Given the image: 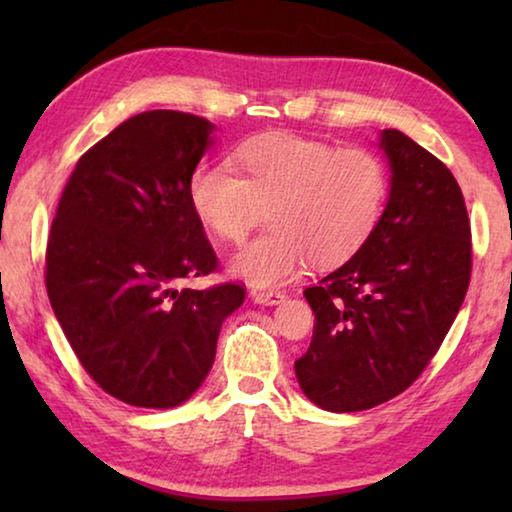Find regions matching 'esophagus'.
Masks as SVG:
<instances>
[{
  "label": "esophagus",
  "mask_w": 512,
  "mask_h": 512,
  "mask_svg": "<svg viewBox=\"0 0 512 512\" xmlns=\"http://www.w3.org/2000/svg\"><path fill=\"white\" fill-rule=\"evenodd\" d=\"M250 298H253V302H257V305H266V307H273V305H280V302L284 300V293L282 291H262V289H253L250 291Z\"/></svg>",
  "instance_id": "obj_1"
}]
</instances>
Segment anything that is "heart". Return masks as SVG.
I'll return each instance as SVG.
<instances>
[{
    "instance_id": "obj_1",
    "label": "heart",
    "mask_w": 512,
    "mask_h": 512,
    "mask_svg": "<svg viewBox=\"0 0 512 512\" xmlns=\"http://www.w3.org/2000/svg\"><path fill=\"white\" fill-rule=\"evenodd\" d=\"M230 167H196L187 201L196 221L223 241H239L268 205L271 230L241 246L230 271L253 287H277L314 259L334 266L372 237L388 201L386 162L363 146L311 140L296 133L248 137Z\"/></svg>"
}]
</instances>
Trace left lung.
Wrapping results in <instances>:
<instances>
[{"label": "left lung", "instance_id": "obj_1", "mask_svg": "<svg viewBox=\"0 0 512 512\" xmlns=\"http://www.w3.org/2000/svg\"><path fill=\"white\" fill-rule=\"evenodd\" d=\"M391 171L386 210L348 262L305 289L316 325L296 377L332 413L406 391L452 327L470 284L465 201L443 162L395 128L379 135Z\"/></svg>", "mask_w": 512, "mask_h": 512}]
</instances>
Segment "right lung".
I'll list each match as a JSON object with an SVG mask.
<instances>
[{
	"label": "right lung",
	"mask_w": 512,
	"mask_h": 512,
	"mask_svg": "<svg viewBox=\"0 0 512 512\" xmlns=\"http://www.w3.org/2000/svg\"><path fill=\"white\" fill-rule=\"evenodd\" d=\"M216 126L140 112L83 155L60 196L47 246L51 309L103 391L142 409L187 402L210 372L239 284L178 289L216 268L187 180Z\"/></svg>",
	"instance_id": "obj_1"
}]
</instances>
